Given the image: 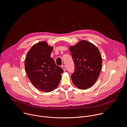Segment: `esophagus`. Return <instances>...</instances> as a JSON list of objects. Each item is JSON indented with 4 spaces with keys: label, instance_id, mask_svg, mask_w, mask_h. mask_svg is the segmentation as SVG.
<instances>
[{
    "label": "esophagus",
    "instance_id": "1",
    "mask_svg": "<svg viewBox=\"0 0 127 127\" xmlns=\"http://www.w3.org/2000/svg\"><path fill=\"white\" fill-rule=\"evenodd\" d=\"M62 68L63 69V70H64V71H65L66 70V67H65V66L64 65H62Z\"/></svg>",
    "mask_w": 127,
    "mask_h": 127
}]
</instances>
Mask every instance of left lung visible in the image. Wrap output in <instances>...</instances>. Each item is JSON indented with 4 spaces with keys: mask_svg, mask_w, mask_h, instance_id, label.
Masks as SVG:
<instances>
[{
    "mask_svg": "<svg viewBox=\"0 0 127 127\" xmlns=\"http://www.w3.org/2000/svg\"><path fill=\"white\" fill-rule=\"evenodd\" d=\"M74 66L71 79L80 89L86 90L96 81L102 65L98 49L94 44L82 40L69 48Z\"/></svg>",
    "mask_w": 127,
    "mask_h": 127,
    "instance_id": "1",
    "label": "left lung"
}]
</instances>
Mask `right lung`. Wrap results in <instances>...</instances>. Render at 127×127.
Instances as JSON below:
<instances>
[{"instance_id":"1","label":"right lung","mask_w":127,"mask_h":127,"mask_svg":"<svg viewBox=\"0 0 127 127\" xmlns=\"http://www.w3.org/2000/svg\"><path fill=\"white\" fill-rule=\"evenodd\" d=\"M53 47L45 41L33 45L25 60V69L32 85L38 90L48 93L58 86L63 69L50 58Z\"/></svg>"}]
</instances>
